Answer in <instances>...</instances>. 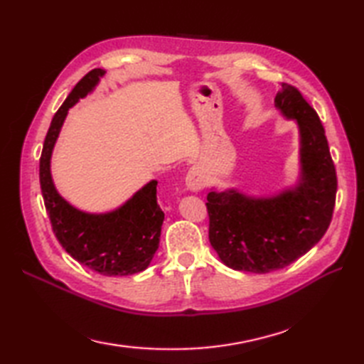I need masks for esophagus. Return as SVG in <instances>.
Listing matches in <instances>:
<instances>
[{"label": "esophagus", "mask_w": 364, "mask_h": 364, "mask_svg": "<svg viewBox=\"0 0 364 364\" xmlns=\"http://www.w3.org/2000/svg\"><path fill=\"white\" fill-rule=\"evenodd\" d=\"M185 185L190 191H199L203 188L205 185V176H203V171L199 166H191L187 176H185Z\"/></svg>", "instance_id": "1"}]
</instances>
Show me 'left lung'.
Returning <instances> with one entry per match:
<instances>
[{"mask_svg":"<svg viewBox=\"0 0 364 364\" xmlns=\"http://www.w3.org/2000/svg\"><path fill=\"white\" fill-rule=\"evenodd\" d=\"M274 108L296 123V182L259 196L233 187H211L207 194L210 244L220 262L239 272L287 267L318 244L332 219L336 174L320 117L287 83L277 92Z\"/></svg>","mask_w":364,"mask_h":364,"instance_id":"obj_1","label":"left lung"}]
</instances>
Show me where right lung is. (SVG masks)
Returning <instances> with one entry per match:
<instances>
[{
    "label": "right lung",
    "instance_id": "1",
    "mask_svg": "<svg viewBox=\"0 0 364 364\" xmlns=\"http://www.w3.org/2000/svg\"><path fill=\"white\" fill-rule=\"evenodd\" d=\"M105 74V69L87 73L55 112L43 145L40 185L52 230L61 247L97 273L128 277L148 269L159 249L165 215L157 203V181L146 182L117 208L90 213L61 196L50 171L52 153L69 109L91 94Z\"/></svg>",
    "mask_w": 364,
    "mask_h": 364
}]
</instances>
